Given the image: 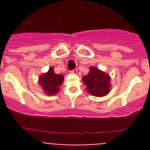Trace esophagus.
Segmentation results:
<instances>
[{
    "instance_id": "34e87169",
    "label": "esophagus",
    "mask_w": 150,
    "mask_h": 150,
    "mask_svg": "<svg viewBox=\"0 0 150 150\" xmlns=\"http://www.w3.org/2000/svg\"><path fill=\"white\" fill-rule=\"evenodd\" d=\"M71 73L73 74H77V70H76V69H74V70H72V71H71Z\"/></svg>"
}]
</instances>
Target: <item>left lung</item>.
Instances as JSON below:
<instances>
[{
	"instance_id": "obj_1",
	"label": "left lung",
	"mask_w": 150,
	"mask_h": 150,
	"mask_svg": "<svg viewBox=\"0 0 150 150\" xmlns=\"http://www.w3.org/2000/svg\"><path fill=\"white\" fill-rule=\"evenodd\" d=\"M83 81L86 86L88 92L93 96H105L110 91V77L109 74L95 67H90L88 74L83 76Z\"/></svg>"
}]
</instances>
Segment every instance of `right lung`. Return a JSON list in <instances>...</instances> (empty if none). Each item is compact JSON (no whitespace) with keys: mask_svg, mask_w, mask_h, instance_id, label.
Listing matches in <instances>:
<instances>
[{"mask_svg":"<svg viewBox=\"0 0 150 150\" xmlns=\"http://www.w3.org/2000/svg\"><path fill=\"white\" fill-rule=\"evenodd\" d=\"M63 75L55 74L54 68L51 67L49 69L48 72L40 76L39 84L46 94L54 95L58 93L59 87L63 83Z\"/></svg>","mask_w":150,"mask_h":150,"instance_id":"1","label":"right lung"}]
</instances>
